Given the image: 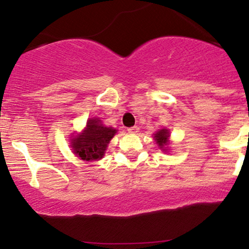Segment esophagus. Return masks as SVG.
Returning <instances> with one entry per match:
<instances>
[{
    "mask_svg": "<svg viewBox=\"0 0 249 249\" xmlns=\"http://www.w3.org/2000/svg\"><path fill=\"white\" fill-rule=\"evenodd\" d=\"M139 131V127L138 126H132V127H128L127 128V132L128 133H132V134H134V133H137Z\"/></svg>",
    "mask_w": 249,
    "mask_h": 249,
    "instance_id": "obj_1",
    "label": "esophagus"
}]
</instances>
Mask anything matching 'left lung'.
<instances>
[{
    "instance_id": "1",
    "label": "left lung",
    "mask_w": 249,
    "mask_h": 249,
    "mask_svg": "<svg viewBox=\"0 0 249 249\" xmlns=\"http://www.w3.org/2000/svg\"><path fill=\"white\" fill-rule=\"evenodd\" d=\"M168 137H170V131L166 128H161V130L157 131L154 133V141H156L158 146L161 148L162 151H167V144H168Z\"/></svg>"
}]
</instances>
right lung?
<instances>
[{
	"label": "right lung",
	"instance_id": "1",
	"mask_svg": "<svg viewBox=\"0 0 249 249\" xmlns=\"http://www.w3.org/2000/svg\"><path fill=\"white\" fill-rule=\"evenodd\" d=\"M116 133V128L105 126L99 118H91L87 123V127L70 139L71 147L76 157L82 160H99Z\"/></svg>",
	"mask_w": 249,
	"mask_h": 249
}]
</instances>
